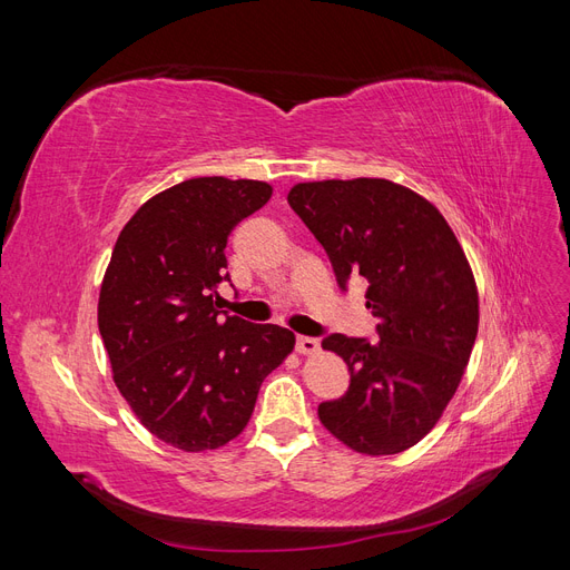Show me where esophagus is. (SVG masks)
<instances>
[{
  "instance_id": "obj_1",
  "label": "esophagus",
  "mask_w": 570,
  "mask_h": 570,
  "mask_svg": "<svg viewBox=\"0 0 570 570\" xmlns=\"http://www.w3.org/2000/svg\"><path fill=\"white\" fill-rule=\"evenodd\" d=\"M321 350V342L316 337H297V352L299 354H316Z\"/></svg>"
}]
</instances>
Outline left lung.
Returning a JSON list of instances; mask_svg holds the SVG:
<instances>
[{"label":"left lung","instance_id":"obj_1","mask_svg":"<svg viewBox=\"0 0 570 570\" xmlns=\"http://www.w3.org/2000/svg\"><path fill=\"white\" fill-rule=\"evenodd\" d=\"M287 202L331 258L337 285L368 281L377 342L333 333L323 350L347 364L340 400L318 419L350 450L400 454L440 421L478 335V287L450 223L385 178L299 183Z\"/></svg>","mask_w":570,"mask_h":570}]
</instances>
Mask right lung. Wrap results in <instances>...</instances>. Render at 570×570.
Returning a JSON list of instances; mask_svg holds the SVG:
<instances>
[{"mask_svg":"<svg viewBox=\"0 0 570 570\" xmlns=\"http://www.w3.org/2000/svg\"><path fill=\"white\" fill-rule=\"evenodd\" d=\"M262 180L193 178L145 202L120 230L99 292V333L135 416L183 452L243 433L295 333L220 312L226 245L271 199Z\"/></svg>","mask_w":570,"mask_h":570,"instance_id":"obj_1","label":"right lung"}]
</instances>
